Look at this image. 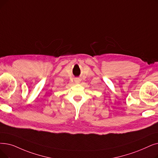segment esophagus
<instances>
[{
    "label": "esophagus",
    "mask_w": 158,
    "mask_h": 158,
    "mask_svg": "<svg viewBox=\"0 0 158 158\" xmlns=\"http://www.w3.org/2000/svg\"><path fill=\"white\" fill-rule=\"evenodd\" d=\"M80 82H81V79H80L77 78V79H75V83H79Z\"/></svg>",
    "instance_id": "34e87169"
}]
</instances>
